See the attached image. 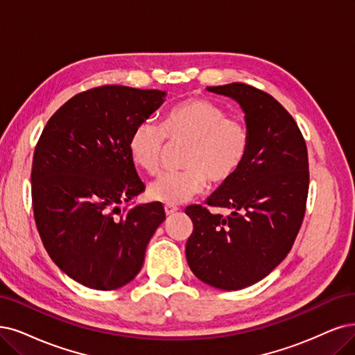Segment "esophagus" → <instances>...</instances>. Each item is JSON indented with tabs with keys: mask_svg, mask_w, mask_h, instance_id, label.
I'll list each match as a JSON object with an SVG mask.
<instances>
[{
	"mask_svg": "<svg viewBox=\"0 0 355 355\" xmlns=\"http://www.w3.org/2000/svg\"><path fill=\"white\" fill-rule=\"evenodd\" d=\"M165 214H166V216H171V215H174L177 211H178V207L177 206H173V205H165Z\"/></svg>",
	"mask_w": 355,
	"mask_h": 355,
	"instance_id": "34e87169",
	"label": "esophagus"
}]
</instances>
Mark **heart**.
<instances>
[{
	"instance_id": "1",
	"label": "heart",
	"mask_w": 355,
	"mask_h": 355,
	"mask_svg": "<svg viewBox=\"0 0 355 355\" xmlns=\"http://www.w3.org/2000/svg\"><path fill=\"white\" fill-rule=\"evenodd\" d=\"M166 135L171 140H187L191 146L184 159V171L164 173L155 178L148 196L164 205L184 203L205 190L207 180L214 184L227 182L243 165L250 148V133L240 118L228 116L219 103L186 99L171 108L164 127L150 120L136 127L128 149L136 165L149 174L161 166Z\"/></svg>"
}]
</instances>
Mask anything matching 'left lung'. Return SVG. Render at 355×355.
<instances>
[{
  "label": "left lung",
  "mask_w": 355,
  "mask_h": 355,
  "mask_svg": "<svg viewBox=\"0 0 355 355\" xmlns=\"http://www.w3.org/2000/svg\"><path fill=\"white\" fill-rule=\"evenodd\" d=\"M207 90L240 105L250 148L237 173L206 200L228 209V216L186 209L193 220L186 257L200 281L235 291L268 277L290 253L306 212L309 157L294 118L266 92L244 83Z\"/></svg>",
  "instance_id": "obj_1"
}]
</instances>
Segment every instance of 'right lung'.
<instances>
[{
	"mask_svg": "<svg viewBox=\"0 0 355 355\" xmlns=\"http://www.w3.org/2000/svg\"><path fill=\"white\" fill-rule=\"evenodd\" d=\"M165 96L116 85L90 89L49 118L36 144L31 180L39 235L54 263L92 290L133 281L165 220L161 203L120 207L144 191L130 137Z\"/></svg>",
	"mask_w": 355,
	"mask_h": 355,
	"instance_id": "add662e5",
	"label": "right lung"
}]
</instances>
